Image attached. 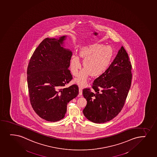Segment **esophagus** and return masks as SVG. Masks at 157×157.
Masks as SVG:
<instances>
[{
    "label": "esophagus",
    "instance_id": "1",
    "mask_svg": "<svg viewBox=\"0 0 157 157\" xmlns=\"http://www.w3.org/2000/svg\"><path fill=\"white\" fill-rule=\"evenodd\" d=\"M79 95H82V88L81 87H79Z\"/></svg>",
    "mask_w": 157,
    "mask_h": 157
}]
</instances>
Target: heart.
I'll return each instance as SVG.
<instances>
[{"instance_id": "obj_1", "label": "heart", "mask_w": 157, "mask_h": 157, "mask_svg": "<svg viewBox=\"0 0 157 157\" xmlns=\"http://www.w3.org/2000/svg\"><path fill=\"white\" fill-rule=\"evenodd\" d=\"M113 55V50L110 46H103L96 44L82 50L80 56L84 59L83 66L85 69L80 72L75 82L81 86L86 85L90 74L96 76L102 74L108 67ZM81 64L77 56L73 55L71 60V70L74 76L78 75Z\"/></svg>"}]
</instances>
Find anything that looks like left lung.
Segmentation results:
<instances>
[{"label": "left lung", "mask_w": 157, "mask_h": 157, "mask_svg": "<svg viewBox=\"0 0 157 157\" xmlns=\"http://www.w3.org/2000/svg\"><path fill=\"white\" fill-rule=\"evenodd\" d=\"M132 66L128 54L122 46L104 73L96 78L92 87L84 88L87 105L83 114L94 123L111 121L124 106L131 86Z\"/></svg>", "instance_id": "obj_1"}]
</instances>
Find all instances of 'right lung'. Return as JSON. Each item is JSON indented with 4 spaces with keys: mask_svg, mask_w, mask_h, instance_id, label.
Masks as SVG:
<instances>
[{
    "mask_svg": "<svg viewBox=\"0 0 157 157\" xmlns=\"http://www.w3.org/2000/svg\"><path fill=\"white\" fill-rule=\"evenodd\" d=\"M65 37L45 38L34 51L28 66L31 105L39 117L51 122L65 117L67 103L78 94V85L65 87L73 78L68 69L72 52L61 46Z\"/></svg>",
    "mask_w": 157,
    "mask_h": 157,
    "instance_id": "add662e5",
    "label": "right lung"
}]
</instances>
